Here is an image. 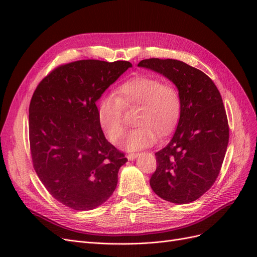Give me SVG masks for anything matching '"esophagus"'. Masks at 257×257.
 Listing matches in <instances>:
<instances>
[{
  "label": "esophagus",
  "instance_id": "1",
  "mask_svg": "<svg viewBox=\"0 0 257 257\" xmlns=\"http://www.w3.org/2000/svg\"><path fill=\"white\" fill-rule=\"evenodd\" d=\"M138 153H130L128 155H127V159L130 160V161H134L137 157H138Z\"/></svg>",
  "mask_w": 257,
  "mask_h": 257
}]
</instances>
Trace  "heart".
<instances>
[{
    "mask_svg": "<svg viewBox=\"0 0 257 257\" xmlns=\"http://www.w3.org/2000/svg\"><path fill=\"white\" fill-rule=\"evenodd\" d=\"M137 127L130 132L126 148L136 151L152 146L158 134H170L180 119L182 97L180 90L170 81L141 76L123 83L118 96L106 94L97 104V119L107 137L118 143L124 135V107H138Z\"/></svg>",
    "mask_w": 257,
    "mask_h": 257,
    "instance_id": "b5f03b06",
    "label": "heart"
}]
</instances>
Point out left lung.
Returning a JSON list of instances; mask_svg holds the SVG:
<instances>
[{
	"label": "left lung",
	"instance_id": "left-lung-1",
	"mask_svg": "<svg viewBox=\"0 0 257 257\" xmlns=\"http://www.w3.org/2000/svg\"><path fill=\"white\" fill-rule=\"evenodd\" d=\"M137 66L166 77L182 97L172 141L155 153L151 189L169 203H192L211 188L226 153L229 128L220 92L205 73L181 61L147 59Z\"/></svg>",
	"mask_w": 257,
	"mask_h": 257
}]
</instances>
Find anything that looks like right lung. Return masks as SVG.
<instances>
[{
	"label": "right lung",
	"mask_w": 257,
	"mask_h": 257,
	"mask_svg": "<svg viewBox=\"0 0 257 257\" xmlns=\"http://www.w3.org/2000/svg\"><path fill=\"white\" fill-rule=\"evenodd\" d=\"M130 67L127 61H76L53 69L34 91L29 108L33 166L52 197L68 208H97L116 188L127 159L105 138L96 102Z\"/></svg>",
	"instance_id": "add662e5"
}]
</instances>
